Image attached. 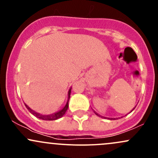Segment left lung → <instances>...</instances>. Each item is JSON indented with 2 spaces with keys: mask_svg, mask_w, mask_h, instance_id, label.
Here are the masks:
<instances>
[{
  "mask_svg": "<svg viewBox=\"0 0 158 158\" xmlns=\"http://www.w3.org/2000/svg\"><path fill=\"white\" fill-rule=\"evenodd\" d=\"M135 108H133V109H132V110H131V112L132 110H133L134 109H135ZM131 112H130V113H131ZM94 113H95L96 114H97V116H99V117H102V118H108V119H117V118H108V117H102V116H101V115H99V114H97V112H96V111H94Z\"/></svg>",
  "mask_w": 158,
  "mask_h": 158,
  "instance_id": "8db88e82",
  "label": "left lung"
}]
</instances>
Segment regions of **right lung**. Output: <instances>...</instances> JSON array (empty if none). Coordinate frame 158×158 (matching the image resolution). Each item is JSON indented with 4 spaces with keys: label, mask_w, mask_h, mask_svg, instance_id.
I'll return each instance as SVG.
<instances>
[{
    "label": "right lung",
    "mask_w": 158,
    "mask_h": 158,
    "mask_svg": "<svg viewBox=\"0 0 158 158\" xmlns=\"http://www.w3.org/2000/svg\"><path fill=\"white\" fill-rule=\"evenodd\" d=\"M70 93H71V88H70L68 90V101H67L66 102V105H65L64 108H62V109H61L60 110H59V111L56 112V113H53L52 114H48V115H44V114H41L39 113H37V112H35V110H33L31 108H30L27 105L25 104V106H26V108L28 109L29 111L32 114H33L34 116L36 117H38V118L41 119H43V120H56V119H58L59 118H61V117H62L64 115V114L66 113L67 110H68V102H69V99H70Z\"/></svg>",
    "instance_id": "obj_1"
}]
</instances>
